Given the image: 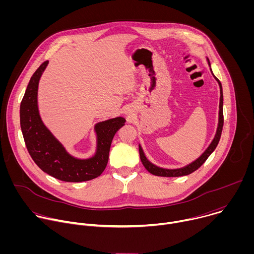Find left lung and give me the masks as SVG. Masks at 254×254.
<instances>
[{
    "instance_id": "1",
    "label": "left lung",
    "mask_w": 254,
    "mask_h": 254,
    "mask_svg": "<svg viewBox=\"0 0 254 254\" xmlns=\"http://www.w3.org/2000/svg\"><path fill=\"white\" fill-rule=\"evenodd\" d=\"M208 64L210 66V62L208 60ZM215 77V76H214ZM215 79L218 81L219 86H220V102H219V123H218V127H217V131L215 134L214 139L212 140V142L210 143V146L208 147V149L202 154V156L200 158H198L196 161H194L193 163H191L190 165L181 168V169H176V170H167V169H163V168H159L155 165H153L151 162L148 161V159L144 156L140 146H138V151H139V157H140V161L143 165V167L146 168L151 174L155 175V176H161V177H181V176H186V175H190L191 173L195 172L197 169H199L204 163L205 161L209 158V156L213 153V151L216 149L217 144H218L220 137H221V132H222V128H223V124H224V118H223V91H222V85L219 81V79L215 77Z\"/></svg>"
}]
</instances>
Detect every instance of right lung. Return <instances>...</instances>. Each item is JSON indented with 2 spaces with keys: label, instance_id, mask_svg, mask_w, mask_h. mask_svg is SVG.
I'll list each match as a JSON object with an SVG mask.
<instances>
[{
  "label": "right lung",
  "instance_id": "add662e5",
  "mask_svg": "<svg viewBox=\"0 0 254 254\" xmlns=\"http://www.w3.org/2000/svg\"><path fill=\"white\" fill-rule=\"evenodd\" d=\"M47 64L48 60L32 75L20 105V124L27 150L36 165L58 180L74 183L92 180L104 171L113 138L126 120L116 118L95 126L97 150L92 158L79 160L70 156L44 126L38 112V84Z\"/></svg>",
  "mask_w": 254,
  "mask_h": 254
}]
</instances>
